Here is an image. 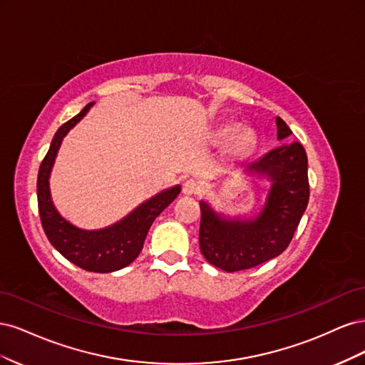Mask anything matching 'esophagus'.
I'll use <instances>...</instances> for the list:
<instances>
[{"instance_id":"1","label":"esophagus","mask_w":365,"mask_h":365,"mask_svg":"<svg viewBox=\"0 0 365 365\" xmlns=\"http://www.w3.org/2000/svg\"><path fill=\"white\" fill-rule=\"evenodd\" d=\"M201 189H202L201 182L197 181V180H195V178L187 180V181L182 184V193H184V195H187V196H190V195H197V193L201 192Z\"/></svg>"}]
</instances>
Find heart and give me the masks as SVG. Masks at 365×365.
<instances>
[{
  "label": "heart",
  "instance_id": "obj_1",
  "mask_svg": "<svg viewBox=\"0 0 365 365\" xmlns=\"http://www.w3.org/2000/svg\"><path fill=\"white\" fill-rule=\"evenodd\" d=\"M239 125H225L222 128L217 129V138L220 140H225L231 137L230 141V152L233 153V155L242 157V155H247V153L252 149L254 146V137L250 130H240ZM238 134L236 135L235 132Z\"/></svg>",
  "mask_w": 365,
  "mask_h": 365
}]
</instances>
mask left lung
Listing matches in <instances>:
<instances>
[{
  "mask_svg": "<svg viewBox=\"0 0 365 365\" xmlns=\"http://www.w3.org/2000/svg\"><path fill=\"white\" fill-rule=\"evenodd\" d=\"M277 140L292 134L275 117ZM248 175L271 182L267 201L256 217H227L201 201L200 247L208 263L235 272L271 260L288 248L309 201L307 157L298 141L282 145L245 165Z\"/></svg>",
  "mask_w": 365,
  "mask_h": 365,
  "instance_id": "1",
  "label": "left lung"
}]
</instances>
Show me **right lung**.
<instances>
[{
    "instance_id": "1",
    "label": "right lung",
    "mask_w": 365,
    "mask_h": 365,
    "mask_svg": "<svg viewBox=\"0 0 365 365\" xmlns=\"http://www.w3.org/2000/svg\"><path fill=\"white\" fill-rule=\"evenodd\" d=\"M94 102L63 123L54 134L38 173V207L42 228L65 259L91 272H114L134 262L143 250L148 231L155 217L180 195L181 187L173 185L140 204L118 222L101 228L83 230L62 217L50 193V173L63 137L90 111Z\"/></svg>"
}]
</instances>
